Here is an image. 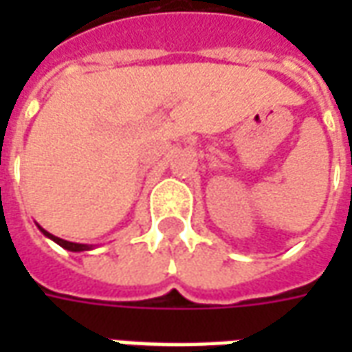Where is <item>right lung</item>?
Listing matches in <instances>:
<instances>
[{"label":"right lung","mask_w":352,"mask_h":352,"mask_svg":"<svg viewBox=\"0 0 352 352\" xmlns=\"http://www.w3.org/2000/svg\"><path fill=\"white\" fill-rule=\"evenodd\" d=\"M41 232H43V234H45V236H47V237H50V239H52V241H56V243L60 245V247H64V249H67V251H75V252H79V251H88V249H90V247H88V245L72 243V241H65V239H60V237H56V236H52V234H49V232H47V230H43V228H41Z\"/></svg>","instance_id":"obj_1"}]
</instances>
